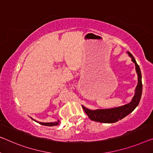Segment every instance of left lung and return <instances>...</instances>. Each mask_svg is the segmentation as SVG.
<instances>
[{
  "instance_id": "obj_1",
  "label": "left lung",
  "mask_w": 153,
  "mask_h": 153,
  "mask_svg": "<svg viewBox=\"0 0 153 153\" xmlns=\"http://www.w3.org/2000/svg\"><path fill=\"white\" fill-rule=\"evenodd\" d=\"M128 54L131 57V60L135 63L136 72H137L138 76V83L135 88V96H133L131 102H129L128 104H126L122 107L113 108V109H96L94 111H92V110L86 109L85 107L82 106L84 111L85 112L89 118L91 120L102 123H116L120 120L124 118V117L132 112L139 104L142 92V74H141L140 66L136 62L135 58L129 52H128Z\"/></svg>"
}]
</instances>
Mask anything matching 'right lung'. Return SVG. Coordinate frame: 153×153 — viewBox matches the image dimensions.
<instances>
[{"instance_id":"add662e5","label":"right lung","mask_w":153,"mask_h":153,"mask_svg":"<svg viewBox=\"0 0 153 153\" xmlns=\"http://www.w3.org/2000/svg\"><path fill=\"white\" fill-rule=\"evenodd\" d=\"M59 123V121L56 122V123H40L41 124L44 126H57Z\"/></svg>"}]
</instances>
